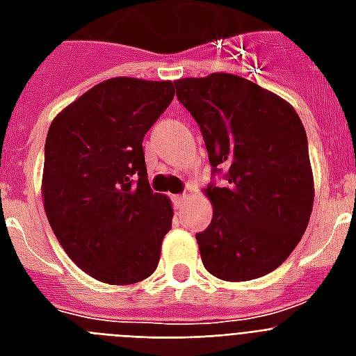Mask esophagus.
Returning <instances> with one entry per match:
<instances>
[{
	"label": "esophagus",
	"instance_id": "obj_1",
	"mask_svg": "<svg viewBox=\"0 0 356 356\" xmlns=\"http://www.w3.org/2000/svg\"><path fill=\"white\" fill-rule=\"evenodd\" d=\"M186 200H188V194H179V195H173V205L177 207V209H181V207L186 203Z\"/></svg>",
	"mask_w": 356,
	"mask_h": 356
}]
</instances>
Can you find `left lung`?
<instances>
[{"label":"left lung","mask_w":356,"mask_h":356,"mask_svg":"<svg viewBox=\"0 0 356 356\" xmlns=\"http://www.w3.org/2000/svg\"><path fill=\"white\" fill-rule=\"evenodd\" d=\"M205 140L211 225L195 234L209 273L249 281L288 259L309 225L314 183L307 133L284 99L233 74L175 81Z\"/></svg>","instance_id":"8db88e82"}]
</instances>
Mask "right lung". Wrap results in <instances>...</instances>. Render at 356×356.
Instances as JSON below:
<instances>
[{
	"mask_svg": "<svg viewBox=\"0 0 356 356\" xmlns=\"http://www.w3.org/2000/svg\"><path fill=\"white\" fill-rule=\"evenodd\" d=\"M172 81L114 77L75 99L47 131L44 209L81 270L133 284L156 270L172 203L147 181L145 133L172 103Z\"/></svg>",
	"mask_w": 356,
	"mask_h": 356,
	"instance_id": "right-lung-1",
	"label": "right lung"
}]
</instances>
